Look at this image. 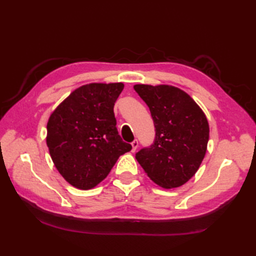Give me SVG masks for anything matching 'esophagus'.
<instances>
[{"label":"esophagus","instance_id":"34e87169","mask_svg":"<svg viewBox=\"0 0 256 256\" xmlns=\"http://www.w3.org/2000/svg\"><path fill=\"white\" fill-rule=\"evenodd\" d=\"M138 148V140H134L132 142V152H135Z\"/></svg>","mask_w":256,"mask_h":256}]
</instances>
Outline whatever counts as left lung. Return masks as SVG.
I'll use <instances>...</instances> for the list:
<instances>
[{
	"mask_svg": "<svg viewBox=\"0 0 256 256\" xmlns=\"http://www.w3.org/2000/svg\"><path fill=\"white\" fill-rule=\"evenodd\" d=\"M134 90L150 108L155 126L153 144L135 158L155 184L168 189L182 186L206 155L209 124L204 113L175 86L135 84Z\"/></svg>",
	"mask_w": 256,
	"mask_h": 256,
	"instance_id": "obj_1",
	"label": "left lung"
}]
</instances>
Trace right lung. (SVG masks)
Masks as SVG:
<instances>
[{
	"label": "right lung",
	"mask_w": 256,
	"mask_h": 256,
	"mask_svg": "<svg viewBox=\"0 0 256 256\" xmlns=\"http://www.w3.org/2000/svg\"><path fill=\"white\" fill-rule=\"evenodd\" d=\"M123 88L122 82L80 86L48 120L46 140L52 160L76 188L96 187L118 157L132 150L118 135L113 111Z\"/></svg>",
	"instance_id": "right-lung-1"
}]
</instances>
